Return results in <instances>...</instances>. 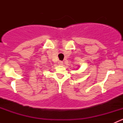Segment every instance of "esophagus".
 Returning <instances> with one entry per match:
<instances>
[{
  "label": "esophagus",
  "instance_id": "34e87169",
  "mask_svg": "<svg viewBox=\"0 0 123 123\" xmlns=\"http://www.w3.org/2000/svg\"><path fill=\"white\" fill-rule=\"evenodd\" d=\"M58 64L59 65H62L63 64V62L61 61H58Z\"/></svg>",
  "mask_w": 123,
  "mask_h": 123
}]
</instances>
